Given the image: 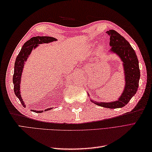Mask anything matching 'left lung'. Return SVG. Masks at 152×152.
Masks as SVG:
<instances>
[{
    "label": "left lung",
    "instance_id": "1",
    "mask_svg": "<svg viewBox=\"0 0 152 152\" xmlns=\"http://www.w3.org/2000/svg\"><path fill=\"white\" fill-rule=\"evenodd\" d=\"M106 33L110 36L111 51L117 54L124 63L125 87L121 97L118 101L112 102L91 101L96 105L108 108H122L129 102L137 91L140 76L138 61L133 48L124 37L114 30H109Z\"/></svg>",
    "mask_w": 152,
    "mask_h": 152
}]
</instances>
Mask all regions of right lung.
<instances>
[{
	"mask_svg": "<svg viewBox=\"0 0 152 152\" xmlns=\"http://www.w3.org/2000/svg\"><path fill=\"white\" fill-rule=\"evenodd\" d=\"M57 39L53 37H34L31 38L30 40H28L27 42H26L23 46L21 51H19L18 57H16V60L15 62L14 65V73L13 75V83H14V91L15 93V95L19 99L22 105L25 106V103L23 102V101L20 95V82H21V76L22 74L23 69V65L25 63V61L27 60V57L29 56L30 53H31V51L33 50V48H36L38 44H42V43H49L51 42L56 41ZM52 109L48 108L47 110H45L44 111L50 110ZM34 112L37 113H41L42 112L43 110L42 111H36L33 110Z\"/></svg>",
	"mask_w": 152,
	"mask_h": 152,
	"instance_id": "obj_1",
	"label": "right lung"
}]
</instances>
